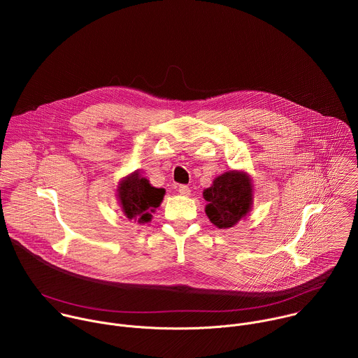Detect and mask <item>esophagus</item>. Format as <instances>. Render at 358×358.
I'll return each instance as SVG.
<instances>
[{"mask_svg": "<svg viewBox=\"0 0 358 358\" xmlns=\"http://www.w3.org/2000/svg\"><path fill=\"white\" fill-rule=\"evenodd\" d=\"M178 192H180L181 195H184V196L191 195V189H189L188 185H180V187H178Z\"/></svg>", "mask_w": 358, "mask_h": 358, "instance_id": "esophagus-1", "label": "esophagus"}]
</instances>
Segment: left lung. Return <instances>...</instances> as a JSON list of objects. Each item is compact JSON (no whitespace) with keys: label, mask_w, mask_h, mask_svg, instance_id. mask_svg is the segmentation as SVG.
<instances>
[{"label":"left lung","mask_w":358,"mask_h":358,"mask_svg":"<svg viewBox=\"0 0 358 358\" xmlns=\"http://www.w3.org/2000/svg\"><path fill=\"white\" fill-rule=\"evenodd\" d=\"M208 202L206 214L220 229L235 227L253 206V184L243 170H231L218 176L202 192Z\"/></svg>","instance_id":"8db88e82"}]
</instances>
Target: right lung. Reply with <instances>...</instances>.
Returning a JSON list of instances; mask_svg holds the SVG:
<instances>
[{"label": "right lung", "mask_w": 358, "mask_h": 358, "mask_svg": "<svg viewBox=\"0 0 358 358\" xmlns=\"http://www.w3.org/2000/svg\"><path fill=\"white\" fill-rule=\"evenodd\" d=\"M164 194V188L152 187L138 170L123 177L116 189L124 217L137 224H147L151 221V214L160 207Z\"/></svg>", "instance_id": "1"}]
</instances>
